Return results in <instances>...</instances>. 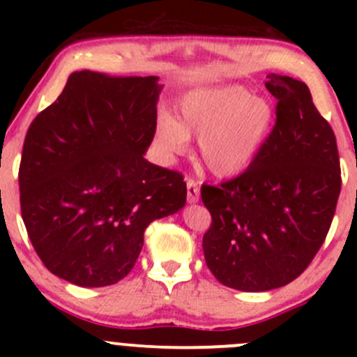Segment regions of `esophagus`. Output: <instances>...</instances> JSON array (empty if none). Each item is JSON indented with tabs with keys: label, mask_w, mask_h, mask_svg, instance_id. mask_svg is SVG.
Here are the masks:
<instances>
[{
	"label": "esophagus",
	"mask_w": 357,
	"mask_h": 357,
	"mask_svg": "<svg viewBox=\"0 0 357 357\" xmlns=\"http://www.w3.org/2000/svg\"><path fill=\"white\" fill-rule=\"evenodd\" d=\"M199 197H200L199 183L192 178H186V199H188L190 204H195V202H199Z\"/></svg>",
	"instance_id": "1"
}]
</instances>
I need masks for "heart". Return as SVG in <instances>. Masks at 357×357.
<instances>
[{"label":"heart","mask_w":357,"mask_h":357,"mask_svg":"<svg viewBox=\"0 0 357 357\" xmlns=\"http://www.w3.org/2000/svg\"><path fill=\"white\" fill-rule=\"evenodd\" d=\"M273 119L271 105L242 86L197 89L181 102L178 121L158 117L155 139L167 155H181L197 136L202 164L215 176H235L254 160Z\"/></svg>","instance_id":"heart-1"}]
</instances>
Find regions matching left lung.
Segmentation results:
<instances>
[{
	"instance_id": "8db88e82",
	"label": "left lung",
	"mask_w": 357,
	"mask_h": 357,
	"mask_svg": "<svg viewBox=\"0 0 357 357\" xmlns=\"http://www.w3.org/2000/svg\"><path fill=\"white\" fill-rule=\"evenodd\" d=\"M266 88L276 119L254 160L200 190L212 218L202 240L205 262L219 283L242 291L278 289L305 271L328 235L342 186L335 132L307 86L269 74Z\"/></svg>"
}]
</instances>
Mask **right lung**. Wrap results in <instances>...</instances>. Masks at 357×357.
Segmentation results:
<instances>
[{
  "mask_svg": "<svg viewBox=\"0 0 357 357\" xmlns=\"http://www.w3.org/2000/svg\"><path fill=\"white\" fill-rule=\"evenodd\" d=\"M157 79L74 72L29 126L24 225L46 269L74 285L121 282L150 222L185 205L181 172L143 157L157 129Z\"/></svg>",
  "mask_w": 357,
  "mask_h": 357,
  "instance_id": "right-lung-1",
  "label": "right lung"
}]
</instances>
